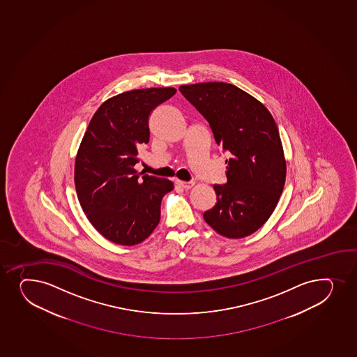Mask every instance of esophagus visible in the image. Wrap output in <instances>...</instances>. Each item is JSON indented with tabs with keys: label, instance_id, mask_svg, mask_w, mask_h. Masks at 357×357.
<instances>
[{
	"label": "esophagus",
	"instance_id": "esophagus-1",
	"mask_svg": "<svg viewBox=\"0 0 357 357\" xmlns=\"http://www.w3.org/2000/svg\"><path fill=\"white\" fill-rule=\"evenodd\" d=\"M176 185H179L181 188H185V190H190V188H193V185L195 183H192V181H176Z\"/></svg>",
	"mask_w": 357,
	"mask_h": 357
}]
</instances>
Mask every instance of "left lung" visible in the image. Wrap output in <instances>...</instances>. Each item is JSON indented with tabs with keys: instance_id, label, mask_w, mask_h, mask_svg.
I'll return each mask as SVG.
<instances>
[{
	"instance_id": "1",
	"label": "left lung",
	"mask_w": 357,
	"mask_h": 357,
	"mask_svg": "<svg viewBox=\"0 0 357 357\" xmlns=\"http://www.w3.org/2000/svg\"><path fill=\"white\" fill-rule=\"evenodd\" d=\"M179 91L230 155L227 183L213 186L217 203L204 219L224 237H248L273 215L285 184L287 162L273 115L234 84L200 82L183 84Z\"/></svg>"
}]
</instances>
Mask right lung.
<instances>
[{"mask_svg":"<svg viewBox=\"0 0 357 357\" xmlns=\"http://www.w3.org/2000/svg\"><path fill=\"white\" fill-rule=\"evenodd\" d=\"M176 92L162 87L112 96L84 132L74 166L77 198L93 227L112 243L135 245L159 224L161 199L172 181L149 174L140 179L135 165L139 146L150 142L151 113Z\"/></svg>","mask_w":357,"mask_h":357,"instance_id":"right-lung-1","label":"right lung"}]
</instances>
